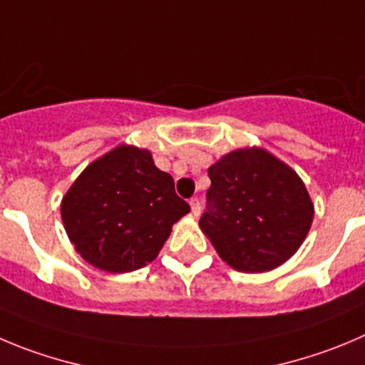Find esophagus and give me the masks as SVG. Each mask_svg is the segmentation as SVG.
I'll list each match as a JSON object with an SVG mask.
<instances>
[{
    "instance_id": "1",
    "label": "esophagus",
    "mask_w": 365,
    "mask_h": 365,
    "mask_svg": "<svg viewBox=\"0 0 365 365\" xmlns=\"http://www.w3.org/2000/svg\"><path fill=\"white\" fill-rule=\"evenodd\" d=\"M189 205H190V212H192L194 216H198V214L202 212V203H200L198 198H192V200H190Z\"/></svg>"
}]
</instances>
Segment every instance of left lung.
Returning <instances> with one entry per match:
<instances>
[{
    "instance_id": "obj_1",
    "label": "left lung",
    "mask_w": 365,
    "mask_h": 365,
    "mask_svg": "<svg viewBox=\"0 0 365 365\" xmlns=\"http://www.w3.org/2000/svg\"><path fill=\"white\" fill-rule=\"evenodd\" d=\"M200 227L234 270L259 274L297 252L313 203L297 173L261 148L236 149L209 167Z\"/></svg>"
}]
</instances>
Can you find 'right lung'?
Wrapping results in <instances>:
<instances>
[{
  "label": "right lung",
  "mask_w": 365,
  "mask_h": 365,
  "mask_svg": "<svg viewBox=\"0 0 365 365\" xmlns=\"http://www.w3.org/2000/svg\"><path fill=\"white\" fill-rule=\"evenodd\" d=\"M190 210L148 149L118 145L91 162L61 203L68 237L95 268L124 274L155 259Z\"/></svg>",
  "instance_id": "add662e5"
}]
</instances>
